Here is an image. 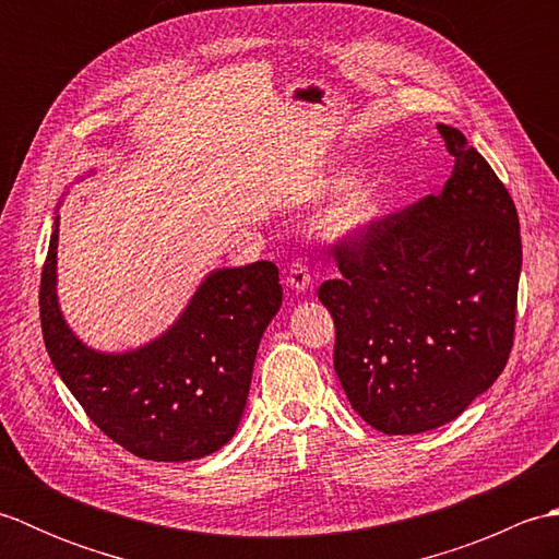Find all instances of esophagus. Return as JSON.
<instances>
[{"label":"esophagus","mask_w":559,"mask_h":559,"mask_svg":"<svg viewBox=\"0 0 559 559\" xmlns=\"http://www.w3.org/2000/svg\"><path fill=\"white\" fill-rule=\"evenodd\" d=\"M288 286L295 290V293H305L307 288L312 286V276H310V269H307V264L302 259H295L293 264L288 266V278H286Z\"/></svg>","instance_id":"esophagus-1"}]
</instances>
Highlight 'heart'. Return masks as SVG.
Masks as SVG:
<instances>
[{"instance_id": "heart-1", "label": "heart", "mask_w": 559, "mask_h": 559, "mask_svg": "<svg viewBox=\"0 0 559 559\" xmlns=\"http://www.w3.org/2000/svg\"><path fill=\"white\" fill-rule=\"evenodd\" d=\"M350 182L353 173H338L329 180V194L338 197L341 192H346ZM391 199H394V189H391V182L384 175L374 173L362 177L338 206L334 216V233L343 237H358L372 230L389 213Z\"/></svg>"}]
</instances>
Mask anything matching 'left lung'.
Listing matches in <instances>:
<instances>
[{"instance_id":"obj_1","label":"left lung","mask_w":559,"mask_h":559,"mask_svg":"<svg viewBox=\"0 0 559 559\" xmlns=\"http://www.w3.org/2000/svg\"><path fill=\"white\" fill-rule=\"evenodd\" d=\"M454 170L437 197L336 245L334 370L384 435L447 425L502 374L514 343L521 235L512 197L459 129L437 124Z\"/></svg>"}]
</instances>
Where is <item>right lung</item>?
Wrapping results in <instances>:
<instances>
[{
	"mask_svg": "<svg viewBox=\"0 0 559 559\" xmlns=\"http://www.w3.org/2000/svg\"><path fill=\"white\" fill-rule=\"evenodd\" d=\"M59 216L40 278L43 338L57 374L112 442L148 461H194L242 420L261 336L283 302L271 261L216 269L158 338L124 353L83 343L57 300Z\"/></svg>",
	"mask_w": 559,
	"mask_h": 559,
	"instance_id": "right-lung-1",
	"label": "right lung"
}]
</instances>
